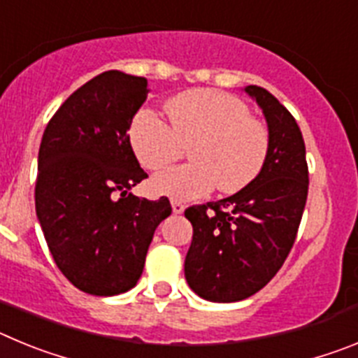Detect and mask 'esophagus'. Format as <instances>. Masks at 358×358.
<instances>
[{"label":"esophagus","mask_w":358,"mask_h":358,"mask_svg":"<svg viewBox=\"0 0 358 358\" xmlns=\"http://www.w3.org/2000/svg\"><path fill=\"white\" fill-rule=\"evenodd\" d=\"M172 211H173V215H181L182 211H185V204H181V202L173 201V202H172Z\"/></svg>","instance_id":"1"}]
</instances>
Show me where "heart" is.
<instances>
[{
    "label": "heart",
    "instance_id": "1",
    "mask_svg": "<svg viewBox=\"0 0 358 358\" xmlns=\"http://www.w3.org/2000/svg\"><path fill=\"white\" fill-rule=\"evenodd\" d=\"M170 124L156 110L141 109L131 123V145L148 170H157L188 148L194 163L176 164L152 177V189L173 201H194L213 186L224 194L245 188L260 173L268 152V132L249 116L248 106L217 90L177 94L166 106Z\"/></svg>",
    "mask_w": 358,
    "mask_h": 358
}]
</instances>
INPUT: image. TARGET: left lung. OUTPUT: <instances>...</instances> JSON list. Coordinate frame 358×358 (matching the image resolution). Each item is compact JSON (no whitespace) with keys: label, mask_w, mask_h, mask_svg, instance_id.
<instances>
[{"label":"left lung","mask_w":358,"mask_h":358,"mask_svg":"<svg viewBox=\"0 0 358 358\" xmlns=\"http://www.w3.org/2000/svg\"><path fill=\"white\" fill-rule=\"evenodd\" d=\"M243 91L267 122V159L235 195L185 211L194 226L186 281L213 303L242 301L276 276L294 245L308 195L305 141L294 116L264 87L245 85Z\"/></svg>","instance_id":"left-lung-1"}]
</instances>
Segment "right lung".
Masks as SVG:
<instances>
[{
    "label": "right lung",
    "mask_w": 358,
    "mask_h": 358,
    "mask_svg": "<svg viewBox=\"0 0 358 358\" xmlns=\"http://www.w3.org/2000/svg\"><path fill=\"white\" fill-rule=\"evenodd\" d=\"M148 91L143 77L100 73L59 107L41 140L37 218L57 267L91 296L138 283L154 231L172 213L166 197L129 194L147 177L127 132Z\"/></svg>",
    "instance_id": "right-lung-1"
}]
</instances>
